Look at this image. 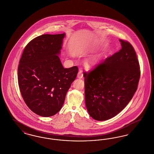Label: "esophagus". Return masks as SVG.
Wrapping results in <instances>:
<instances>
[{
  "label": "esophagus",
  "mask_w": 154,
  "mask_h": 154,
  "mask_svg": "<svg viewBox=\"0 0 154 154\" xmlns=\"http://www.w3.org/2000/svg\"><path fill=\"white\" fill-rule=\"evenodd\" d=\"M83 77V73L82 71H80L77 74V78L78 79H82Z\"/></svg>",
  "instance_id": "1"
}]
</instances>
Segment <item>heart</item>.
<instances>
[{
  "label": "heart",
  "mask_w": 154,
  "mask_h": 154,
  "mask_svg": "<svg viewBox=\"0 0 154 154\" xmlns=\"http://www.w3.org/2000/svg\"><path fill=\"white\" fill-rule=\"evenodd\" d=\"M99 60V57H95L88 59L86 61V65L88 69H93L97 64Z\"/></svg>",
  "instance_id": "1"
}]
</instances>
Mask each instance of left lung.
Wrapping results in <instances>:
<instances>
[{"instance_id":"left-lung-1","label":"left lung","mask_w":154,"mask_h":154,"mask_svg":"<svg viewBox=\"0 0 154 154\" xmlns=\"http://www.w3.org/2000/svg\"><path fill=\"white\" fill-rule=\"evenodd\" d=\"M121 49L89 73H84L85 105L89 116L106 121L117 116L131 100L140 77L136 54L119 40Z\"/></svg>"}]
</instances>
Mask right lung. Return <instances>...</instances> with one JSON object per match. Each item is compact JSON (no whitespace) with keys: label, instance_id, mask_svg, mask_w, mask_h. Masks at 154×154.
I'll list each match as a JSON object with an SVG mask.
<instances>
[{"label":"right lung","instance_id":"1","mask_svg":"<svg viewBox=\"0 0 154 154\" xmlns=\"http://www.w3.org/2000/svg\"><path fill=\"white\" fill-rule=\"evenodd\" d=\"M66 34H45L25 47L18 69V85L28 107L48 117L62 109L78 67L65 69L59 55Z\"/></svg>","mask_w":154,"mask_h":154}]
</instances>
